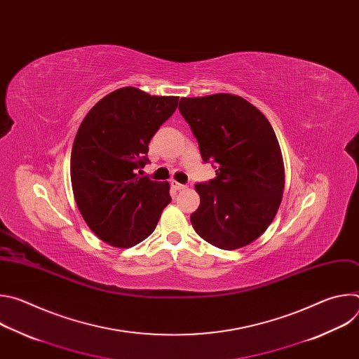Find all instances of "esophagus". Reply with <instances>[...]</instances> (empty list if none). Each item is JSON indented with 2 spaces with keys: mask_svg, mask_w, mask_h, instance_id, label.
Instances as JSON below:
<instances>
[{
  "mask_svg": "<svg viewBox=\"0 0 359 359\" xmlns=\"http://www.w3.org/2000/svg\"><path fill=\"white\" fill-rule=\"evenodd\" d=\"M170 184H172V187H173L175 190H183V189H186V184H182V183L176 182V180H172Z\"/></svg>",
  "mask_w": 359,
  "mask_h": 359,
  "instance_id": "34e87169",
  "label": "esophagus"
}]
</instances>
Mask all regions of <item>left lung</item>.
I'll return each instance as SVG.
<instances>
[{"label": "left lung", "instance_id": "1", "mask_svg": "<svg viewBox=\"0 0 359 359\" xmlns=\"http://www.w3.org/2000/svg\"><path fill=\"white\" fill-rule=\"evenodd\" d=\"M179 111L216 177L194 186L200 206L190 222L208 243L234 250L271 224L284 191V163L267 118L245 99L216 93L182 97Z\"/></svg>", "mask_w": 359, "mask_h": 359}]
</instances>
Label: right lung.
<instances>
[{
  "mask_svg": "<svg viewBox=\"0 0 359 359\" xmlns=\"http://www.w3.org/2000/svg\"><path fill=\"white\" fill-rule=\"evenodd\" d=\"M177 102L125 86L102 97L78 129L71 153L75 201L89 229L114 247L129 248L149 237L172 201L168 182L137 170L149 162V142Z\"/></svg>",
  "mask_w": 359,
  "mask_h": 359,
  "instance_id": "right-lung-1",
  "label": "right lung"
}]
</instances>
